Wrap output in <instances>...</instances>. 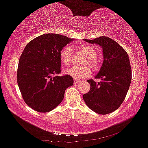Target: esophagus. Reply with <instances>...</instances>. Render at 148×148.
<instances>
[{
    "label": "esophagus",
    "instance_id": "34e87169",
    "mask_svg": "<svg viewBox=\"0 0 148 148\" xmlns=\"http://www.w3.org/2000/svg\"><path fill=\"white\" fill-rule=\"evenodd\" d=\"M79 82H80V81L78 80V79H74V84H78Z\"/></svg>",
    "mask_w": 148,
    "mask_h": 148
}]
</instances>
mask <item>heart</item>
<instances>
[{
  "mask_svg": "<svg viewBox=\"0 0 148 148\" xmlns=\"http://www.w3.org/2000/svg\"><path fill=\"white\" fill-rule=\"evenodd\" d=\"M79 50L87 57V59L84 62V64H89V66H75L71 67L66 71V74L71 76L74 79H84L88 77L91 74V69L97 70L100 68V61L97 58V50L92 45L84 44L79 47ZM73 50L70 46H66L63 48L60 52V60L64 66L70 65L72 62Z\"/></svg>",
  "mask_w": 148,
  "mask_h": 148,
  "instance_id": "1",
  "label": "heart"
}]
</instances>
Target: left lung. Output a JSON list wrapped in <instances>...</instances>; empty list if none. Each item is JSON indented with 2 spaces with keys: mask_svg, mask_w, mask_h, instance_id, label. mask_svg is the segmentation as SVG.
Wrapping results in <instances>:
<instances>
[{
  "mask_svg": "<svg viewBox=\"0 0 148 148\" xmlns=\"http://www.w3.org/2000/svg\"><path fill=\"white\" fill-rule=\"evenodd\" d=\"M85 41L102 47L103 62L95 79L87 82L90 90L83 95L87 106L95 112L107 114L119 108L124 100L131 82V68L129 58L124 48L107 36Z\"/></svg>",
  "mask_w": 148,
  "mask_h": 148,
  "instance_id": "obj_1",
  "label": "left lung"
}]
</instances>
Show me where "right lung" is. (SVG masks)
Instances as JSON below:
<instances>
[{
  "label": "right lung",
  "instance_id": "right-lung-1",
  "mask_svg": "<svg viewBox=\"0 0 148 148\" xmlns=\"http://www.w3.org/2000/svg\"><path fill=\"white\" fill-rule=\"evenodd\" d=\"M74 38L45 34L31 40L19 58L17 84L28 106L39 112H48L62 101L66 88L74 79L60 76V52Z\"/></svg>",
  "mask_w": 148,
  "mask_h": 148
}]
</instances>
